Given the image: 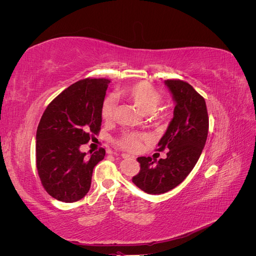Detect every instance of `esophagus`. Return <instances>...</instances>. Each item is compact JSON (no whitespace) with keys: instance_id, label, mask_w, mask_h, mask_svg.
Here are the masks:
<instances>
[{"instance_id":"esophagus-1","label":"esophagus","mask_w":256,"mask_h":256,"mask_svg":"<svg viewBox=\"0 0 256 256\" xmlns=\"http://www.w3.org/2000/svg\"><path fill=\"white\" fill-rule=\"evenodd\" d=\"M122 157L124 158V159H127V158H134V156H131V154H122Z\"/></svg>"}]
</instances>
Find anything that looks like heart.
<instances>
[{"label": "heart", "instance_id": "1", "mask_svg": "<svg viewBox=\"0 0 256 256\" xmlns=\"http://www.w3.org/2000/svg\"><path fill=\"white\" fill-rule=\"evenodd\" d=\"M122 95L140 110L143 114H152L156 112L161 102V96L152 85L146 82H138L122 90ZM115 102L112 97H108L102 106V116L104 120L113 118ZM142 136L132 131H125L118 140V144L124 150H136L141 147Z\"/></svg>", "mask_w": 256, "mask_h": 256}]
</instances>
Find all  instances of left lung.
I'll return each mask as SVG.
<instances>
[{"mask_svg": "<svg viewBox=\"0 0 256 256\" xmlns=\"http://www.w3.org/2000/svg\"><path fill=\"white\" fill-rule=\"evenodd\" d=\"M175 104L173 118L158 143V152L168 150L166 159L138 157L141 166L132 182L148 194H162L184 182L196 166L208 134L205 99L187 82L166 80Z\"/></svg>", "mask_w": 256, "mask_h": 256, "instance_id": "left-lung-1", "label": "left lung"}]
</instances>
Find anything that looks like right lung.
Instances as JSON below:
<instances>
[{
  "label": "right lung",
  "instance_id": "obj_1",
  "mask_svg": "<svg viewBox=\"0 0 256 256\" xmlns=\"http://www.w3.org/2000/svg\"><path fill=\"white\" fill-rule=\"evenodd\" d=\"M110 80L84 79L54 98L44 110L36 132V166L44 188L60 202L83 198L92 170L106 156L100 148L88 156L80 147L97 134L102 106Z\"/></svg>",
  "mask_w": 256,
  "mask_h": 256
}]
</instances>
